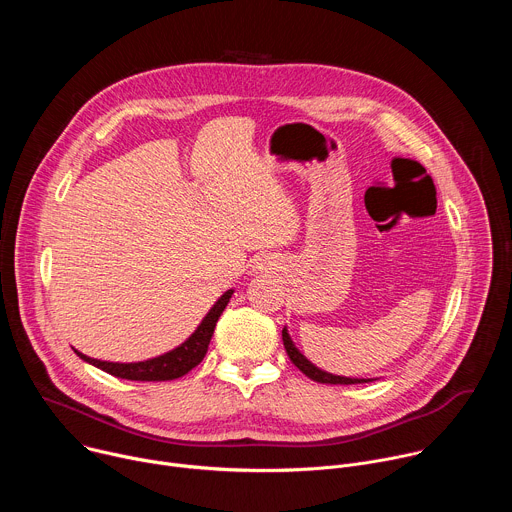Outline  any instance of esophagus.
<instances>
[{"label": "esophagus", "mask_w": 512, "mask_h": 512, "mask_svg": "<svg viewBox=\"0 0 512 512\" xmlns=\"http://www.w3.org/2000/svg\"><path fill=\"white\" fill-rule=\"evenodd\" d=\"M261 265H263V263H261ZM267 265H269V263H267ZM259 269H261V267H259Z\"/></svg>", "instance_id": "34e87169"}]
</instances>
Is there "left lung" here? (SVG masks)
Masks as SVG:
<instances>
[{"instance_id":"left-lung-1","label":"left lung","mask_w":512,"mask_h":512,"mask_svg":"<svg viewBox=\"0 0 512 512\" xmlns=\"http://www.w3.org/2000/svg\"><path fill=\"white\" fill-rule=\"evenodd\" d=\"M281 338H283V346H285V352L289 356V360L296 364V367L306 375L310 377L312 381H318V383H326V385H360V383H369L373 379H350V377H340V375H332V373H326L322 369H318L314 362H310L294 344V340H291L287 328L281 330Z\"/></svg>"}]
</instances>
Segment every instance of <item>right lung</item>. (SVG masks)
I'll return each mask as SVG.
<instances>
[{
	"label": "right lung",
	"mask_w": 512,
	"mask_h": 512,
	"mask_svg": "<svg viewBox=\"0 0 512 512\" xmlns=\"http://www.w3.org/2000/svg\"><path fill=\"white\" fill-rule=\"evenodd\" d=\"M233 296V289H227L225 294L214 302V306L208 310V314L202 318L198 328L176 348L170 352H164L156 358H148L141 362H109V360H99L91 358L79 350H75L85 362L93 364V367L117 377V379H127V381H174L190 373L196 364L202 362L214 326L225 312L229 300Z\"/></svg>",
	"instance_id": "obj_1"
}]
</instances>
